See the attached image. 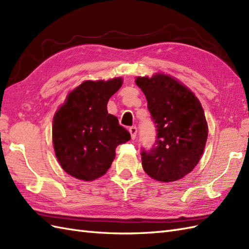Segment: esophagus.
Instances as JSON below:
<instances>
[{
	"mask_svg": "<svg viewBox=\"0 0 249 249\" xmlns=\"http://www.w3.org/2000/svg\"><path fill=\"white\" fill-rule=\"evenodd\" d=\"M129 132H130V134H131V138L132 139H135L136 134H137V128H136V126H131V128L129 129Z\"/></svg>",
	"mask_w": 249,
	"mask_h": 249,
	"instance_id": "34e87169",
	"label": "esophagus"
}]
</instances>
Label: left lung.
<instances>
[{"instance_id":"8db88e82","label":"left lung","mask_w":249,"mask_h":249,"mask_svg":"<svg viewBox=\"0 0 249 249\" xmlns=\"http://www.w3.org/2000/svg\"><path fill=\"white\" fill-rule=\"evenodd\" d=\"M156 124V141L142 151L144 172L162 183L183 178L197 165L208 136L201 102L177 79L165 74L137 77Z\"/></svg>"}]
</instances>
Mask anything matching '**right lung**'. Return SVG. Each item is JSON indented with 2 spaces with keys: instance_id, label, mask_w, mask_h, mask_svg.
<instances>
[{
  "instance_id": "obj_1",
  "label": "right lung",
  "mask_w": 249,
  "mask_h": 249,
  "mask_svg": "<svg viewBox=\"0 0 249 249\" xmlns=\"http://www.w3.org/2000/svg\"><path fill=\"white\" fill-rule=\"evenodd\" d=\"M123 86V78L87 80L70 92L53 121L54 153L63 170L82 180L106 174L118 144L131 135L107 113L108 99Z\"/></svg>"
}]
</instances>
